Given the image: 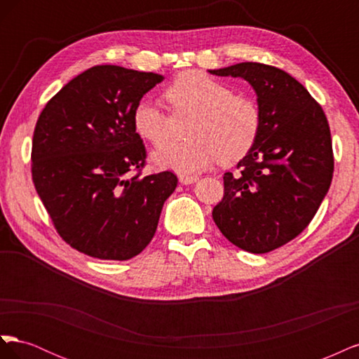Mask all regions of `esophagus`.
I'll return each mask as SVG.
<instances>
[{"label": "esophagus", "instance_id": "esophagus-1", "mask_svg": "<svg viewBox=\"0 0 359 359\" xmlns=\"http://www.w3.org/2000/svg\"><path fill=\"white\" fill-rule=\"evenodd\" d=\"M198 181V177H193V175H180V182L184 184V186H189V184H193Z\"/></svg>", "mask_w": 359, "mask_h": 359}]
</instances>
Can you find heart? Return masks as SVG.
<instances>
[{
	"label": "heart",
	"mask_w": 359,
	"mask_h": 359,
	"mask_svg": "<svg viewBox=\"0 0 359 359\" xmlns=\"http://www.w3.org/2000/svg\"><path fill=\"white\" fill-rule=\"evenodd\" d=\"M170 103L194 114L186 142L161 144L153 160L161 168L181 173L208 169L217 160L235 163L253 148L262 126L260 107L253 97L232 93L231 86L202 72H186L166 91ZM133 126L139 136L160 144L166 136V119L157 102L144 99L133 109Z\"/></svg>",
	"instance_id": "1"
}]
</instances>
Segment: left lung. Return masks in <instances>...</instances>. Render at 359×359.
Listing matches in <instances>:
<instances>
[{"mask_svg": "<svg viewBox=\"0 0 359 359\" xmlns=\"http://www.w3.org/2000/svg\"><path fill=\"white\" fill-rule=\"evenodd\" d=\"M208 72L247 81L262 115L259 136L238 172L224 173V196L212 219L236 247L268 253L306 229L327 196L334 172L328 119L285 70L240 62Z\"/></svg>", "mask_w": 359, "mask_h": 359, "instance_id": "left-lung-1", "label": "left lung"}]
</instances>
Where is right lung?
<instances>
[{
	"label": "right lung",
	"mask_w": 359,
	"mask_h": 359,
	"mask_svg": "<svg viewBox=\"0 0 359 359\" xmlns=\"http://www.w3.org/2000/svg\"><path fill=\"white\" fill-rule=\"evenodd\" d=\"M163 76L95 66L76 76L41 111L31 172L64 241L104 260H127L153 240L163 203L178 178L169 170L127 178L147 151L133 109Z\"/></svg>",
	"instance_id": "obj_1"
}]
</instances>
